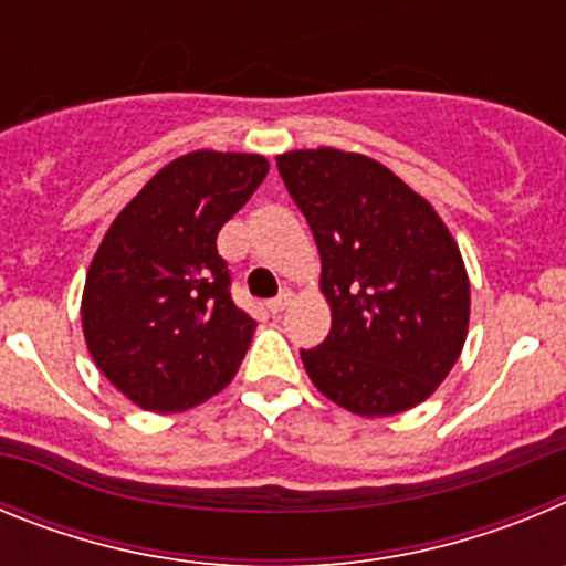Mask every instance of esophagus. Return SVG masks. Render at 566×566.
Here are the masks:
<instances>
[{
    "label": "esophagus",
    "mask_w": 566,
    "mask_h": 566,
    "mask_svg": "<svg viewBox=\"0 0 566 566\" xmlns=\"http://www.w3.org/2000/svg\"><path fill=\"white\" fill-rule=\"evenodd\" d=\"M292 303H294V294L289 292V289H283V292H280L277 297H274V300H269V312H272V314L286 312V308L292 306Z\"/></svg>",
    "instance_id": "34e87169"
}]
</instances>
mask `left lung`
<instances>
[{"mask_svg":"<svg viewBox=\"0 0 566 566\" xmlns=\"http://www.w3.org/2000/svg\"><path fill=\"white\" fill-rule=\"evenodd\" d=\"M280 178L319 249L332 332L300 357L345 411L402 413L437 391L462 354L470 283L457 240L422 195L368 155H277Z\"/></svg>","mask_w":566,"mask_h":566,"instance_id":"obj_1","label":"left lung"}]
</instances>
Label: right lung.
<instances>
[{
    "mask_svg": "<svg viewBox=\"0 0 566 566\" xmlns=\"http://www.w3.org/2000/svg\"><path fill=\"white\" fill-rule=\"evenodd\" d=\"M266 172L263 155H181L104 234L84 283V339L104 377L144 411H187L238 374L258 323L234 306L218 232Z\"/></svg>",
    "mask_w": 566,
    "mask_h": 566,
    "instance_id": "right-lung-1",
    "label": "right lung"
}]
</instances>
